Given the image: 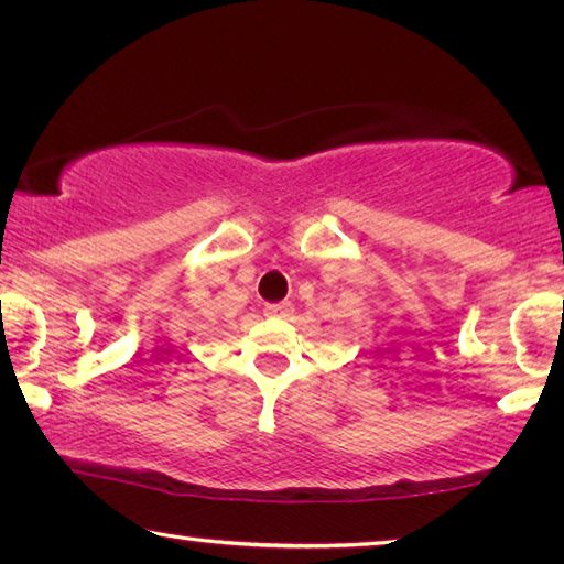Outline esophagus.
Segmentation results:
<instances>
[{"instance_id":"1","label":"esophagus","mask_w":564,"mask_h":564,"mask_svg":"<svg viewBox=\"0 0 564 564\" xmlns=\"http://www.w3.org/2000/svg\"><path fill=\"white\" fill-rule=\"evenodd\" d=\"M265 316L271 318H289L291 316V303L281 301V303H265Z\"/></svg>"}]
</instances>
